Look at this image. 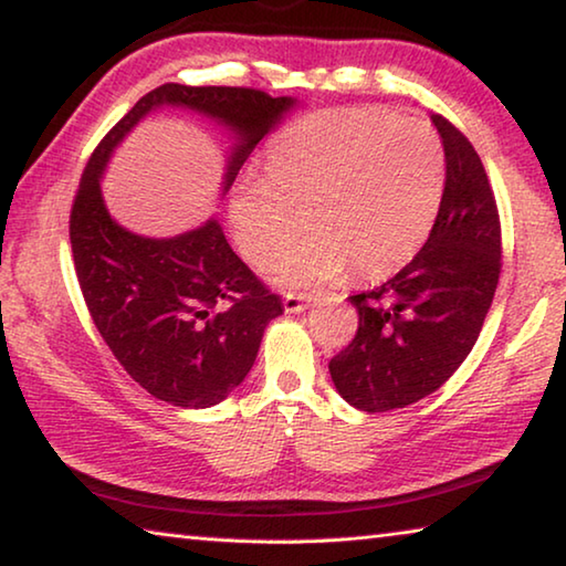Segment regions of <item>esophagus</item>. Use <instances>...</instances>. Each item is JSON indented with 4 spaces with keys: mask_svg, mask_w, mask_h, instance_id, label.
I'll use <instances>...</instances> for the list:
<instances>
[{
    "mask_svg": "<svg viewBox=\"0 0 566 566\" xmlns=\"http://www.w3.org/2000/svg\"><path fill=\"white\" fill-rule=\"evenodd\" d=\"M310 302H312V294H284V300H282L286 314L306 310V304H310Z\"/></svg>",
    "mask_w": 566,
    "mask_h": 566,
    "instance_id": "esophagus-1",
    "label": "esophagus"
}]
</instances>
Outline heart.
<instances>
[{"label":"heart","instance_id":"heart-1","mask_svg":"<svg viewBox=\"0 0 566 566\" xmlns=\"http://www.w3.org/2000/svg\"><path fill=\"white\" fill-rule=\"evenodd\" d=\"M444 155L427 122L381 109H332L296 124L270 149L264 179L229 202L239 249L256 270L286 256L276 280L310 286L347 266L377 280L411 260L437 217Z\"/></svg>","mask_w":566,"mask_h":566}]
</instances>
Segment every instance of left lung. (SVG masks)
<instances>
[{
  "mask_svg": "<svg viewBox=\"0 0 566 566\" xmlns=\"http://www.w3.org/2000/svg\"><path fill=\"white\" fill-rule=\"evenodd\" d=\"M447 179L424 247L377 290L349 296L359 327L329 361L334 387L361 411L432 395L472 352L502 272V227L482 159L442 114Z\"/></svg>",
  "mask_w": 566,
  "mask_h": 566,
  "instance_id": "1",
  "label": "left lung"
}]
</instances>
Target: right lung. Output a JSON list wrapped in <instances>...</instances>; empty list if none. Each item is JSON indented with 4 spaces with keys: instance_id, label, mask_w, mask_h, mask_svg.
Masks as SVG:
<instances>
[{
    "instance_id": "right-lung-1",
    "label": "right lung",
    "mask_w": 566,
    "mask_h": 566,
    "mask_svg": "<svg viewBox=\"0 0 566 566\" xmlns=\"http://www.w3.org/2000/svg\"><path fill=\"white\" fill-rule=\"evenodd\" d=\"M296 104L249 87L161 84L107 132L76 189L70 242L84 302L127 375L151 397L185 409L214 407L242 385L282 300L229 247L217 219L157 239L124 229L104 205L99 179L112 151L159 107H185L237 137L222 195L239 169Z\"/></svg>"
}]
</instances>
